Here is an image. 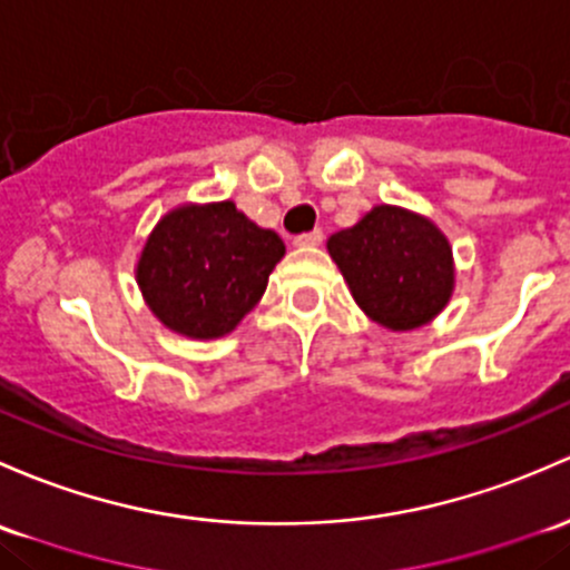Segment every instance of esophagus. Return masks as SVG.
Segmentation results:
<instances>
[{
  "label": "esophagus",
  "instance_id": "obj_1",
  "mask_svg": "<svg viewBox=\"0 0 570 570\" xmlns=\"http://www.w3.org/2000/svg\"><path fill=\"white\" fill-rule=\"evenodd\" d=\"M322 239H325L322 229H314V232H305V235H297L295 245L297 248H316V245H322Z\"/></svg>",
  "mask_w": 570,
  "mask_h": 570
}]
</instances>
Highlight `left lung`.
<instances>
[{
	"mask_svg": "<svg viewBox=\"0 0 570 570\" xmlns=\"http://www.w3.org/2000/svg\"><path fill=\"white\" fill-rule=\"evenodd\" d=\"M333 262L368 320L387 331L429 325L453 295V250L423 215L380 205L327 239Z\"/></svg>",
	"mask_w": 570,
	"mask_h": 570,
	"instance_id": "8db88e82",
	"label": "left lung"
}]
</instances>
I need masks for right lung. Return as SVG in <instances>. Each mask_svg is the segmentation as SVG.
<instances>
[{
  "label": "right lung",
  "instance_id": "right-lung-1",
  "mask_svg": "<svg viewBox=\"0 0 570 570\" xmlns=\"http://www.w3.org/2000/svg\"><path fill=\"white\" fill-rule=\"evenodd\" d=\"M284 254V239L245 218L235 202L183 205L147 237L136 281L169 331L220 338L262 301Z\"/></svg>",
  "mask_w": 570,
  "mask_h": 570
}]
</instances>
